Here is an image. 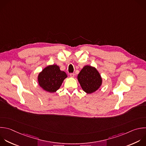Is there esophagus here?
<instances>
[{
    "label": "esophagus",
    "instance_id": "obj_1",
    "mask_svg": "<svg viewBox=\"0 0 146 146\" xmlns=\"http://www.w3.org/2000/svg\"><path fill=\"white\" fill-rule=\"evenodd\" d=\"M75 76V74L74 73H70V76L71 77H74Z\"/></svg>",
    "mask_w": 146,
    "mask_h": 146
}]
</instances>
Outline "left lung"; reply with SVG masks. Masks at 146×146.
<instances>
[{"mask_svg": "<svg viewBox=\"0 0 146 146\" xmlns=\"http://www.w3.org/2000/svg\"><path fill=\"white\" fill-rule=\"evenodd\" d=\"M77 78L82 89L87 93H92L98 90L102 83V79L98 71L88 65L82 69Z\"/></svg>", "mask_w": 146, "mask_h": 146, "instance_id": "8db88e82", "label": "left lung"}]
</instances>
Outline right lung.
Here are the masks:
<instances>
[{
    "label": "right lung",
    "mask_w": 146,
    "mask_h": 146,
    "mask_svg": "<svg viewBox=\"0 0 146 146\" xmlns=\"http://www.w3.org/2000/svg\"><path fill=\"white\" fill-rule=\"evenodd\" d=\"M67 77L66 73L61 71L57 65L48 66L38 75L39 85L44 90L55 92L61 86L64 80Z\"/></svg>",
    "instance_id": "add662e5"
}]
</instances>
